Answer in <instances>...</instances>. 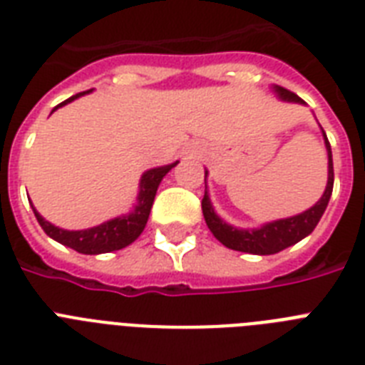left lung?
<instances>
[{
    "label": "left lung",
    "mask_w": 365,
    "mask_h": 365,
    "mask_svg": "<svg viewBox=\"0 0 365 365\" xmlns=\"http://www.w3.org/2000/svg\"><path fill=\"white\" fill-rule=\"evenodd\" d=\"M272 88H274L278 98L284 100V102L305 104L297 94H294L288 88L278 87V85H274ZM324 143H326V149H328V185H326V191H324L317 205L311 206L309 210L301 212L297 216L265 223L259 229H237L223 222L222 217L214 212L208 191H206L205 199H202V214H205L206 225L212 231V235L227 248L255 255L277 254V252H282L284 248H288L292 244L299 242L301 239H305L307 235H311L318 225V222H320V217H322L324 210H326V206L329 202V197H331V191H334V160H331V145H329L328 138H326V132H324Z\"/></svg>",
    "instance_id": "1"
}]
</instances>
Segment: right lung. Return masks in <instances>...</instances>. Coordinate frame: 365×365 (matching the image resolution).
Segmentation results:
<instances>
[{"label": "right lung", "instance_id": "right-lung-1", "mask_svg": "<svg viewBox=\"0 0 365 365\" xmlns=\"http://www.w3.org/2000/svg\"><path fill=\"white\" fill-rule=\"evenodd\" d=\"M91 93V91H85V93H79L71 98L64 100L62 104H58L54 110H58L60 106H66L71 100L79 98L83 94ZM53 110V111H54ZM178 165L172 163V165L159 166V168H151L142 176L140 180V193H138V205L136 208L126 214V216L115 217V220H110V222L100 223L96 227L83 229V231H66V229H60L53 223H48L45 217L39 216V212H36L34 208V214H36L37 222L43 227V231L54 239L56 242L64 244L68 248H73L79 254H106V252H113V250H121L128 244H132L134 240L142 235L145 223H148L149 212H151V206H153L155 193H157V187H159L160 180L168 174V172Z\"/></svg>", "mask_w": 365, "mask_h": 365}]
</instances>
